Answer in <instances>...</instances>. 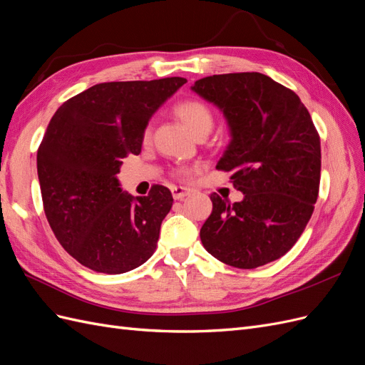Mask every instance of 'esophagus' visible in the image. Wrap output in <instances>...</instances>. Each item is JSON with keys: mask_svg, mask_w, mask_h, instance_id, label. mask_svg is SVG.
Segmentation results:
<instances>
[{"mask_svg": "<svg viewBox=\"0 0 365 365\" xmlns=\"http://www.w3.org/2000/svg\"><path fill=\"white\" fill-rule=\"evenodd\" d=\"M192 193V190L190 189H187V187H173L172 189V195H173V197L175 200H184L185 196H189Z\"/></svg>", "mask_w": 365, "mask_h": 365, "instance_id": "1", "label": "esophagus"}]
</instances>
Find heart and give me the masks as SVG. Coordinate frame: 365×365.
Listing matches in <instances>:
<instances>
[{
	"label": "heart",
	"mask_w": 365,
	"mask_h": 365,
	"mask_svg": "<svg viewBox=\"0 0 365 365\" xmlns=\"http://www.w3.org/2000/svg\"><path fill=\"white\" fill-rule=\"evenodd\" d=\"M175 114L181 118L182 123L189 128V130L195 137L208 134V130L213 128V111L207 103L197 98H187V101L180 102L173 108ZM152 137V126L148 125L143 130V140L148 141ZM189 168H180L176 170V175L185 176L189 175Z\"/></svg>",
	"instance_id": "heart-1"
}]
</instances>
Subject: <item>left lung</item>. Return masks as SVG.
Listing matches in <instances>:
<instances>
[{"label":"left lung","instance_id":"obj_1","mask_svg":"<svg viewBox=\"0 0 365 365\" xmlns=\"http://www.w3.org/2000/svg\"><path fill=\"white\" fill-rule=\"evenodd\" d=\"M192 90L224 111L231 141L216 169L230 172L244 193L235 204L210 196L204 248L240 269L280 259L302 236L318 197L322 146L311 114L292 90L260 73L208 76Z\"/></svg>","mask_w":365,"mask_h":365}]
</instances>
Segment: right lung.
<instances>
[{
	"mask_svg": "<svg viewBox=\"0 0 365 365\" xmlns=\"http://www.w3.org/2000/svg\"><path fill=\"white\" fill-rule=\"evenodd\" d=\"M184 77L97 83L63 102L38 149L43 212L71 257L103 274L138 268L157 248L173 197L153 184L148 196L121 192V160L141 152L152 114Z\"/></svg>",
	"mask_w": 365,
	"mask_h": 365,
	"instance_id": "right-lung-1",
	"label": "right lung"
}]
</instances>
